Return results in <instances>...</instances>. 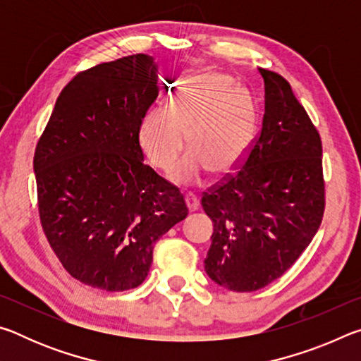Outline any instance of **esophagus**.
<instances>
[{
	"label": "esophagus",
	"mask_w": 361,
	"mask_h": 361,
	"mask_svg": "<svg viewBox=\"0 0 361 361\" xmlns=\"http://www.w3.org/2000/svg\"><path fill=\"white\" fill-rule=\"evenodd\" d=\"M186 204H188L189 212H195L199 209V204H200L199 197L194 192H188L186 194Z\"/></svg>",
	"instance_id": "esophagus-1"
}]
</instances>
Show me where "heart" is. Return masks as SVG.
Segmentation results:
<instances>
[{
	"mask_svg": "<svg viewBox=\"0 0 361 361\" xmlns=\"http://www.w3.org/2000/svg\"><path fill=\"white\" fill-rule=\"evenodd\" d=\"M253 114L248 100L231 78L205 71L186 78L169 111L154 109L140 122L138 138L156 169L169 172L189 146L192 152L172 172V180L192 185L209 169L224 175L237 167L248 149Z\"/></svg>",
	"mask_w": 361,
	"mask_h": 361,
	"instance_id": "obj_1",
	"label": "heart"
}]
</instances>
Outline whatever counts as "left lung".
Instances as JSON below:
<instances>
[{
    "label": "left lung",
    "instance_id": "8db88e82",
    "mask_svg": "<svg viewBox=\"0 0 361 361\" xmlns=\"http://www.w3.org/2000/svg\"><path fill=\"white\" fill-rule=\"evenodd\" d=\"M266 103L240 169L202 194L213 221L205 272L223 288H264L295 264L325 212L322 140L277 73L259 68Z\"/></svg>",
    "mask_w": 361,
    "mask_h": 361
}]
</instances>
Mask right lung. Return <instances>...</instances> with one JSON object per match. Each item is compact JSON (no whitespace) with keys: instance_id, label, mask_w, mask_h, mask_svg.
Masks as SVG:
<instances>
[{"instance_id":"1","label":"right lung","mask_w":361,"mask_h":361,"mask_svg":"<svg viewBox=\"0 0 361 361\" xmlns=\"http://www.w3.org/2000/svg\"><path fill=\"white\" fill-rule=\"evenodd\" d=\"M157 95L146 54L79 71L36 143L42 231L70 276L92 288L142 285L154 243L188 216L180 189L143 164L140 122Z\"/></svg>"}]
</instances>
